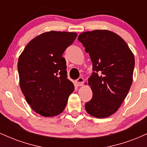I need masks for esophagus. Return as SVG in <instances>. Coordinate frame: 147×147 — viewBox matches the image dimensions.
<instances>
[{"label":"esophagus","instance_id":"34e87169","mask_svg":"<svg viewBox=\"0 0 147 147\" xmlns=\"http://www.w3.org/2000/svg\"><path fill=\"white\" fill-rule=\"evenodd\" d=\"M84 80L82 77H79L76 80V84H77L78 86H82L84 85Z\"/></svg>","mask_w":147,"mask_h":147}]
</instances>
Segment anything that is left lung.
<instances>
[{
  "label": "left lung",
  "instance_id": "obj_1",
  "mask_svg": "<svg viewBox=\"0 0 147 147\" xmlns=\"http://www.w3.org/2000/svg\"><path fill=\"white\" fill-rule=\"evenodd\" d=\"M78 40L89 53L94 71L88 78L92 97L86 111L96 118L108 117L118 110L131 86L134 55L122 37L109 30L85 32Z\"/></svg>",
  "mask_w": 147,
  "mask_h": 147
}]
</instances>
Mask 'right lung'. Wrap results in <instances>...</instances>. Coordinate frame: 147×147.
Masks as SVG:
<instances>
[{
    "label": "right lung",
    "instance_id": "right-lung-1",
    "mask_svg": "<svg viewBox=\"0 0 147 147\" xmlns=\"http://www.w3.org/2000/svg\"><path fill=\"white\" fill-rule=\"evenodd\" d=\"M77 34L50 31L34 38L18 58L20 87L34 111L44 117L61 113L75 90L67 78L64 51Z\"/></svg>",
    "mask_w": 147,
    "mask_h": 147
}]
</instances>
